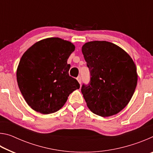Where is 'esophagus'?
I'll list each match as a JSON object with an SVG mask.
<instances>
[{"instance_id": "1", "label": "esophagus", "mask_w": 153, "mask_h": 153, "mask_svg": "<svg viewBox=\"0 0 153 153\" xmlns=\"http://www.w3.org/2000/svg\"><path fill=\"white\" fill-rule=\"evenodd\" d=\"M77 80L78 81V82L79 83V84H81L82 83V77L81 76H78L77 77Z\"/></svg>"}]
</instances>
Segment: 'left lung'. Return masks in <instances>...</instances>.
I'll return each mask as SVG.
<instances>
[{
    "mask_svg": "<svg viewBox=\"0 0 153 153\" xmlns=\"http://www.w3.org/2000/svg\"><path fill=\"white\" fill-rule=\"evenodd\" d=\"M90 79L81 91L88 107L96 115L108 117L126 107L137 85L136 67L123 49L106 41L82 46Z\"/></svg>",
    "mask_w": 153,
    "mask_h": 153,
    "instance_id": "obj_1",
    "label": "left lung"
}]
</instances>
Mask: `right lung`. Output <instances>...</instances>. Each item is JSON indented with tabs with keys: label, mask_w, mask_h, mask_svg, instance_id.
Returning a JSON list of instances; mask_svg holds the SVG:
<instances>
[{
	"label": "right lung",
	"mask_w": 153,
	"mask_h": 153,
	"mask_svg": "<svg viewBox=\"0 0 153 153\" xmlns=\"http://www.w3.org/2000/svg\"><path fill=\"white\" fill-rule=\"evenodd\" d=\"M75 46L59 38L40 40L27 49L17 70L19 90L28 105L37 112L59 111L75 90L77 80L69 76L67 59Z\"/></svg>",
	"instance_id": "right-lung-1"
}]
</instances>
